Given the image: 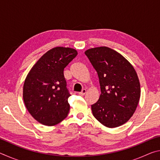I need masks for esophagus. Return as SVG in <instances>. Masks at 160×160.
Listing matches in <instances>:
<instances>
[{"instance_id":"obj_1","label":"esophagus","mask_w":160,"mask_h":160,"mask_svg":"<svg viewBox=\"0 0 160 160\" xmlns=\"http://www.w3.org/2000/svg\"><path fill=\"white\" fill-rule=\"evenodd\" d=\"M86 94V90L85 89H83V90L80 92H79V94L81 96H83L85 95V94Z\"/></svg>"}]
</instances>
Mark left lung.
<instances>
[{
  "mask_svg": "<svg viewBox=\"0 0 160 160\" xmlns=\"http://www.w3.org/2000/svg\"><path fill=\"white\" fill-rule=\"evenodd\" d=\"M85 54L96 70L101 94L91 105L93 116L108 128L128 121L135 112L140 97V85L132 65L109 47L87 50Z\"/></svg>",
  "mask_w": 160,
  "mask_h": 160,
  "instance_id": "obj_1",
  "label": "left lung"
}]
</instances>
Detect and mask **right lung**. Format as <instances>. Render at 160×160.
I'll list each match as a JSON object with an SVG mask.
<instances>
[{"mask_svg": "<svg viewBox=\"0 0 160 160\" xmlns=\"http://www.w3.org/2000/svg\"><path fill=\"white\" fill-rule=\"evenodd\" d=\"M77 54L73 48H53L29 71L24 83L23 99L28 112L38 122L53 126L68 116L70 94L63 70Z\"/></svg>", "mask_w": 160, "mask_h": 160, "instance_id": "right-lung-1", "label": "right lung"}]
</instances>
